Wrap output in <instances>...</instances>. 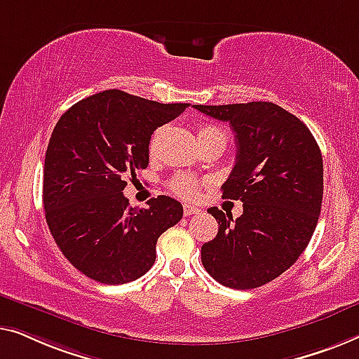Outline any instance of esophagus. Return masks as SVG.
I'll return each mask as SVG.
<instances>
[{"mask_svg": "<svg viewBox=\"0 0 359 359\" xmlns=\"http://www.w3.org/2000/svg\"><path fill=\"white\" fill-rule=\"evenodd\" d=\"M200 211V208L198 206H195V205H184V215L185 216H190V215H196Z\"/></svg>", "mask_w": 359, "mask_h": 359, "instance_id": "1", "label": "esophagus"}]
</instances>
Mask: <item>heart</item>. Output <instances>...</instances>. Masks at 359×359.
Listing matches in <instances>:
<instances>
[{"instance_id": "1", "label": "heart", "mask_w": 359, "mask_h": 359, "mask_svg": "<svg viewBox=\"0 0 359 359\" xmlns=\"http://www.w3.org/2000/svg\"><path fill=\"white\" fill-rule=\"evenodd\" d=\"M208 133H223V131L216 127H211V125H203V127H200L198 136L208 135ZM154 141H156V136L153 138V141H151V148L154 146ZM170 190H172L175 195L182 196V198H194V196L198 194V182H196L194 177H190V175L182 174L170 182Z\"/></svg>"}]
</instances>
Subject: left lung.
Here are the masks:
<instances>
[{
    "label": "left lung",
    "mask_w": 359,
    "mask_h": 359,
    "mask_svg": "<svg viewBox=\"0 0 359 359\" xmlns=\"http://www.w3.org/2000/svg\"><path fill=\"white\" fill-rule=\"evenodd\" d=\"M194 107L234 130L236 164L221 190L244 203L236 221L208 208L219 228L201 247V264L221 285L259 287L290 269L314 234L324 195L320 148L296 115L273 102Z\"/></svg>",
    "instance_id": "8db88e82"
}]
</instances>
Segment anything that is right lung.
<instances>
[{"instance_id": "1", "label": "right lung", "mask_w": 359, "mask_h": 359, "mask_svg": "<svg viewBox=\"0 0 359 359\" xmlns=\"http://www.w3.org/2000/svg\"><path fill=\"white\" fill-rule=\"evenodd\" d=\"M187 107L109 89L55 125L43 165L45 219L69 264L90 280L123 285L143 276L159 236L182 219L177 200L159 195L149 208H131L123 189L127 175L148 168L154 130Z\"/></svg>"}]
</instances>
